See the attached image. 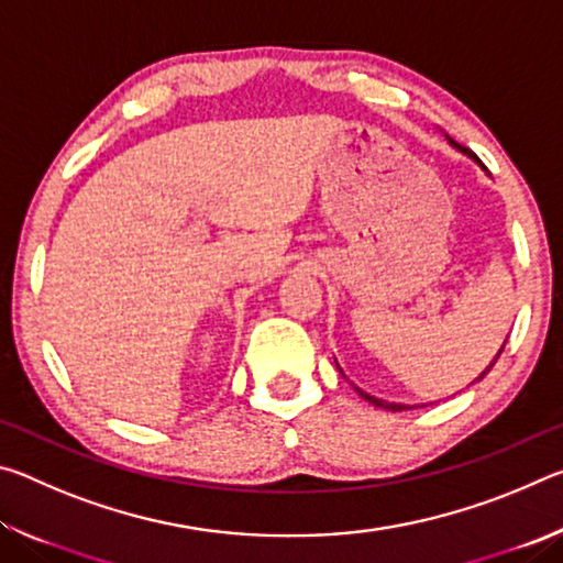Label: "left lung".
Segmentation results:
<instances>
[{
    "label": "left lung",
    "instance_id": "1",
    "mask_svg": "<svg viewBox=\"0 0 563 563\" xmlns=\"http://www.w3.org/2000/svg\"><path fill=\"white\" fill-rule=\"evenodd\" d=\"M446 141H450V144H452V146H454L456 151H462V154H464V156H470V158H474V161H476V164H479V166L484 168V164H482V161H479V158H476V156L472 154V151H470V148H464V146H460V144H456V141H452L450 136H446ZM504 345H507V342H504ZM504 345L499 347V352H497V357H494V360H492V365H489L487 369H484V373H482L479 377H476V379H474V383H479V379H482L484 375H487V373H489V369L494 367V362H497V360H499V355H501V352H504ZM335 365H338V360H335ZM338 369H340V365H338ZM340 375H342V377H345V373H342V369H340ZM474 383H472V385H474ZM352 387H355V385H352ZM355 389H357V395H360L362 399H367V402H369V405H375V407H379V409H387V412H402V409H415V405H412V407H409V405H399V402H387V399H377V397H373V395L362 393V389H360V387H355ZM422 407H424V405H422Z\"/></svg>",
    "mask_w": 563,
    "mask_h": 563
}]
</instances>
